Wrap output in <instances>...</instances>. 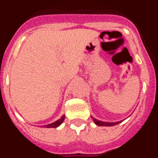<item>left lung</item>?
Returning a JSON list of instances; mask_svg holds the SVG:
<instances>
[{
    "mask_svg": "<svg viewBox=\"0 0 158 158\" xmlns=\"http://www.w3.org/2000/svg\"><path fill=\"white\" fill-rule=\"evenodd\" d=\"M93 120H94L95 123L96 125H98V126H104V127H111V126H115L116 124L119 123L120 122H118V123H105V122H101V121H99V120H96V118H93Z\"/></svg>",
    "mask_w": 158,
    "mask_h": 158,
    "instance_id": "1",
    "label": "left lung"
}]
</instances>
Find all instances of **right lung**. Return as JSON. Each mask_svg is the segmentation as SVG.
<instances>
[{
    "label": "right lung",
    "mask_w": 158,
    "mask_h": 158,
    "mask_svg": "<svg viewBox=\"0 0 158 158\" xmlns=\"http://www.w3.org/2000/svg\"><path fill=\"white\" fill-rule=\"evenodd\" d=\"M64 119H65V115H63L62 118H60V119H58V121H56V122H54V123H51V124H48V125H46V126H44V127L47 128L58 127V126H60V125L62 123V122H63Z\"/></svg>",
    "instance_id": "right-lung-1"
}]
</instances>
